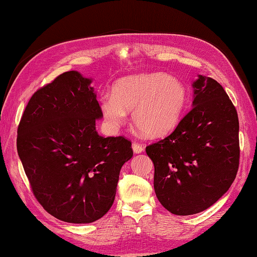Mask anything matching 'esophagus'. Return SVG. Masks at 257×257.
<instances>
[{"label":"esophagus","instance_id":"1","mask_svg":"<svg viewBox=\"0 0 257 257\" xmlns=\"http://www.w3.org/2000/svg\"><path fill=\"white\" fill-rule=\"evenodd\" d=\"M133 150H134L135 154H141V152L144 151V147L141 146V145H139V144L134 143L133 144Z\"/></svg>","mask_w":257,"mask_h":257}]
</instances>
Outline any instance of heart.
I'll list each match as a JSON object with an SVG mask.
<instances>
[{
	"label": "heart",
	"mask_w": 257,
	"mask_h": 257,
	"mask_svg": "<svg viewBox=\"0 0 257 257\" xmlns=\"http://www.w3.org/2000/svg\"><path fill=\"white\" fill-rule=\"evenodd\" d=\"M188 92L176 77L165 73H145L119 79L112 96L100 100L103 118L117 129L133 111V121L147 138H160L171 133L182 118Z\"/></svg>",
	"instance_id": "1"
}]
</instances>
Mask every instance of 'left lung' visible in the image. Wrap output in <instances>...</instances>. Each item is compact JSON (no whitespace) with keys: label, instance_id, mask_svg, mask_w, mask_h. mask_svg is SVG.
Returning <instances> with one entry per match:
<instances>
[{"label":"left lung","instance_id":"left-lung-1","mask_svg":"<svg viewBox=\"0 0 257 257\" xmlns=\"http://www.w3.org/2000/svg\"><path fill=\"white\" fill-rule=\"evenodd\" d=\"M192 88V109L170 136L146 148L157 198L176 215L209 209L230 189L238 169L235 107L211 77L198 75Z\"/></svg>","mask_w":257,"mask_h":257}]
</instances>
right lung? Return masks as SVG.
Masks as SVG:
<instances>
[{
  "label": "right lung",
  "instance_id": "1",
  "mask_svg": "<svg viewBox=\"0 0 257 257\" xmlns=\"http://www.w3.org/2000/svg\"><path fill=\"white\" fill-rule=\"evenodd\" d=\"M92 78L66 72L32 96L18 129V154L33 193L56 219L99 220L116 196L121 167L133 158L123 137L103 138Z\"/></svg>",
  "mask_w": 257,
  "mask_h": 257
}]
</instances>
